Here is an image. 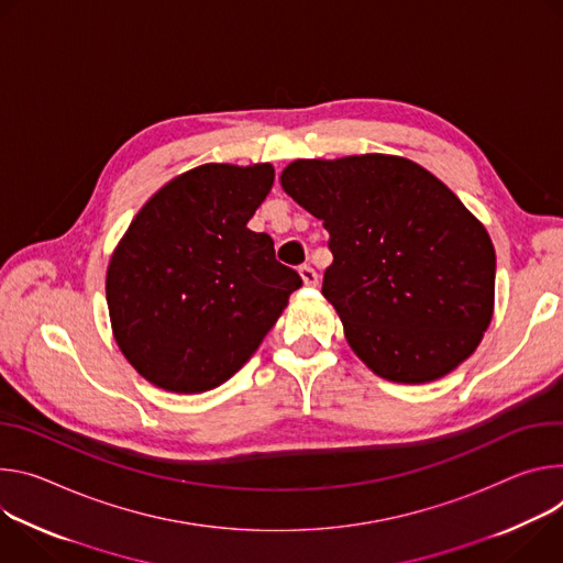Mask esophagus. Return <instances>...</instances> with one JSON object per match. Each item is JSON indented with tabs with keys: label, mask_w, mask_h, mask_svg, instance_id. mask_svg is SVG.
<instances>
[{
	"label": "esophagus",
	"mask_w": 563,
	"mask_h": 563,
	"mask_svg": "<svg viewBox=\"0 0 563 563\" xmlns=\"http://www.w3.org/2000/svg\"><path fill=\"white\" fill-rule=\"evenodd\" d=\"M299 275H301V279H303L306 286H318V284H320L318 273H316L313 268H310V266H301V268H299Z\"/></svg>",
	"instance_id": "obj_1"
}]
</instances>
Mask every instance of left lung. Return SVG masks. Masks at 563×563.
<instances>
[{"mask_svg": "<svg viewBox=\"0 0 563 563\" xmlns=\"http://www.w3.org/2000/svg\"><path fill=\"white\" fill-rule=\"evenodd\" d=\"M282 187L324 221L333 264L322 295L378 376L420 385L478 346L494 306V245L424 167L385 154L295 161Z\"/></svg>", "mask_w": 563, "mask_h": 563, "instance_id": "1", "label": "left lung"}]
</instances>
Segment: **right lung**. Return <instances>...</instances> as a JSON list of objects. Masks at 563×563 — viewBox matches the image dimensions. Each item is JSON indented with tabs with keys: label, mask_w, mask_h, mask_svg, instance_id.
I'll list each match as a JSON object with an SVG mask.
<instances>
[{
	"label": "right lung",
	"mask_w": 563,
	"mask_h": 563,
	"mask_svg": "<svg viewBox=\"0 0 563 563\" xmlns=\"http://www.w3.org/2000/svg\"><path fill=\"white\" fill-rule=\"evenodd\" d=\"M273 180L268 163L185 172L118 243L107 271L113 335L156 387L201 394L232 378L301 286L273 239L247 228Z\"/></svg>",
	"instance_id": "right-lung-1"
}]
</instances>
